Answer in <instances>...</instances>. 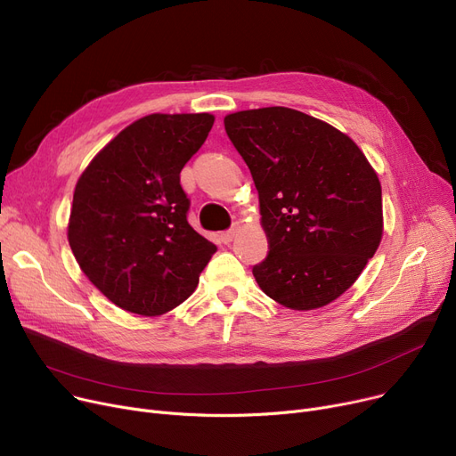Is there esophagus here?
Masks as SVG:
<instances>
[{"mask_svg":"<svg viewBox=\"0 0 456 456\" xmlns=\"http://www.w3.org/2000/svg\"><path fill=\"white\" fill-rule=\"evenodd\" d=\"M240 230H241V226L235 223L228 232H224V233H223V241H224L226 245H228V243H232V241H233V237H235L237 233H240Z\"/></svg>","mask_w":456,"mask_h":456,"instance_id":"obj_1","label":"esophagus"}]
</instances>
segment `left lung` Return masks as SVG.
Returning a JSON list of instances; mask_svg holds the SVG:
<instances>
[{
  "label": "left lung",
  "mask_w": 456,
  "mask_h": 456,
  "mask_svg": "<svg viewBox=\"0 0 456 456\" xmlns=\"http://www.w3.org/2000/svg\"><path fill=\"white\" fill-rule=\"evenodd\" d=\"M250 168L269 254L252 274L289 310H315L349 289L382 240V189L356 142L289 107L224 117Z\"/></svg>",
  "instance_id": "obj_1"
}]
</instances>
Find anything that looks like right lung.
Returning <instances> with one entry per match:
<instances>
[{"instance_id": "obj_1", "label": "right lung", "mask_w": 456, "mask_h": 456, "mask_svg": "<svg viewBox=\"0 0 456 456\" xmlns=\"http://www.w3.org/2000/svg\"><path fill=\"white\" fill-rule=\"evenodd\" d=\"M215 117L135 120L107 142L74 191L69 243L85 276L118 308L156 317L197 289L216 247L187 223L180 172Z\"/></svg>"}]
</instances>
